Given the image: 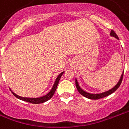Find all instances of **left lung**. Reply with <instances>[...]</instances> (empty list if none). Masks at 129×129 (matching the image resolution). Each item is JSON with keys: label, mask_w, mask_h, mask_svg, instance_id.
Listing matches in <instances>:
<instances>
[{"label": "left lung", "mask_w": 129, "mask_h": 129, "mask_svg": "<svg viewBox=\"0 0 129 129\" xmlns=\"http://www.w3.org/2000/svg\"><path fill=\"white\" fill-rule=\"evenodd\" d=\"M110 35L111 36H114V37H115V38L119 39V38H118V36H117V34L115 33V32L113 30V29L111 30ZM123 74L124 72L122 74L121 77H120V80L118 81V82L117 83L116 85L114 88H112V89H110V90H109V91H106V92H104V93H100V94H91V93H88L85 92V91H83V90H82V89L80 88V87L79 86V85H78V83L77 80H76V88H77L78 91L81 95H83L84 97H86V98H88V99H91V100H99V99H101V98L106 97V96H108L109 95H110V94H112V93H114L115 91H116L117 88L119 87L120 84H121L122 81V78H123Z\"/></svg>", "instance_id": "8db88e82"}]
</instances>
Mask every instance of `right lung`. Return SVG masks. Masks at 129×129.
Segmentation results:
<instances>
[{
    "mask_svg": "<svg viewBox=\"0 0 129 129\" xmlns=\"http://www.w3.org/2000/svg\"><path fill=\"white\" fill-rule=\"evenodd\" d=\"M63 74V72H61V74H59V75L58 76L57 78V79L55 80V84H54L53 86V88L51 90V91L49 92L48 94H47L45 96H43V97H39V98H26V97H20V96H18V95H17L16 94H15L13 92H12V93L14 95V96L17 97V98H18L19 100H23L24 102H27L28 103H31V104H41V103H44V102H47L48 100H49L52 97H53V95H54V93L55 92L56 89H57V86L58 85V83H59V81L60 80L61 77V76Z\"/></svg>",
    "mask_w": 129,
    "mask_h": 129,
    "instance_id": "1",
    "label": "right lung"
}]
</instances>
